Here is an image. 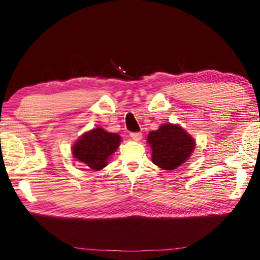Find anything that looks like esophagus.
<instances>
[{"label":"esophagus","mask_w":260,"mask_h":260,"mask_svg":"<svg viewBox=\"0 0 260 260\" xmlns=\"http://www.w3.org/2000/svg\"><path fill=\"white\" fill-rule=\"evenodd\" d=\"M129 136L134 141H140L141 139H142V134H141V133H131Z\"/></svg>","instance_id":"34e87169"}]
</instances>
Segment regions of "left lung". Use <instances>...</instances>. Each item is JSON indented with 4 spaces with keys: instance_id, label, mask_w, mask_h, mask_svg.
Wrapping results in <instances>:
<instances>
[{
    "instance_id": "8db88e82",
    "label": "left lung",
    "mask_w": 260,
    "mask_h": 260,
    "mask_svg": "<svg viewBox=\"0 0 260 260\" xmlns=\"http://www.w3.org/2000/svg\"><path fill=\"white\" fill-rule=\"evenodd\" d=\"M152 162L166 171H173L186 162L195 150V139L178 124H162L148 134Z\"/></svg>"
}]
</instances>
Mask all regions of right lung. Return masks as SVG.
Masks as SVG:
<instances>
[{"mask_svg":"<svg viewBox=\"0 0 260 260\" xmlns=\"http://www.w3.org/2000/svg\"><path fill=\"white\" fill-rule=\"evenodd\" d=\"M121 136L110 133L101 127L87 131L72 146V155L76 160L93 171H101L109 164V160L118 147Z\"/></svg>","mask_w":260,"mask_h":260,"instance_id":"1","label":"right lung"}]
</instances>
